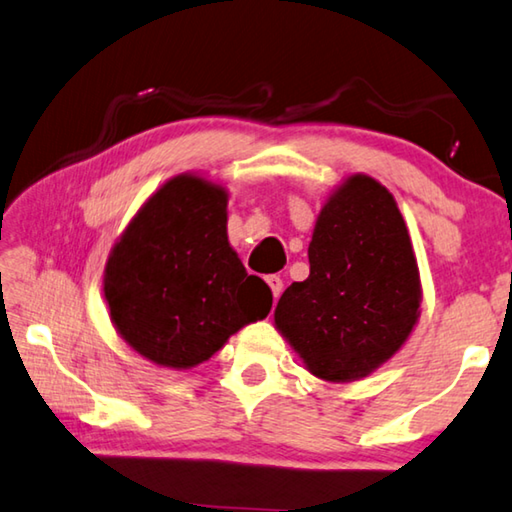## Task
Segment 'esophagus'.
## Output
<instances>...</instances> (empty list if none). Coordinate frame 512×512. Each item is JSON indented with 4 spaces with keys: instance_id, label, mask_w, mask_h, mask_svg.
I'll list each match as a JSON object with an SVG mask.
<instances>
[{
    "instance_id": "34e87169",
    "label": "esophagus",
    "mask_w": 512,
    "mask_h": 512,
    "mask_svg": "<svg viewBox=\"0 0 512 512\" xmlns=\"http://www.w3.org/2000/svg\"><path fill=\"white\" fill-rule=\"evenodd\" d=\"M267 285H270V288H272L274 299H279L281 292H283V279H281V276H276V274L267 276Z\"/></svg>"
}]
</instances>
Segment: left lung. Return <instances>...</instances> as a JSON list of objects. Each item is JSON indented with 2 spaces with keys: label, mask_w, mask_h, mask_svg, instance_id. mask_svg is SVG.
Instances as JSON below:
<instances>
[{
  "label": "left lung",
  "mask_w": 512,
  "mask_h": 512,
  "mask_svg": "<svg viewBox=\"0 0 512 512\" xmlns=\"http://www.w3.org/2000/svg\"><path fill=\"white\" fill-rule=\"evenodd\" d=\"M308 258L310 276L283 292L276 326L317 378H364L418 319V267L393 195L366 175L348 179L321 209Z\"/></svg>",
  "instance_id": "1"
}]
</instances>
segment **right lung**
I'll use <instances>...</instances> for the list:
<instances>
[{
    "label": "right lung",
    "mask_w": 512,
    "mask_h": 512,
    "mask_svg": "<svg viewBox=\"0 0 512 512\" xmlns=\"http://www.w3.org/2000/svg\"><path fill=\"white\" fill-rule=\"evenodd\" d=\"M105 299L125 342L170 369L206 362L272 308V290L229 247L224 188L191 175L134 215L107 261Z\"/></svg>",
    "instance_id": "obj_1"
}]
</instances>
